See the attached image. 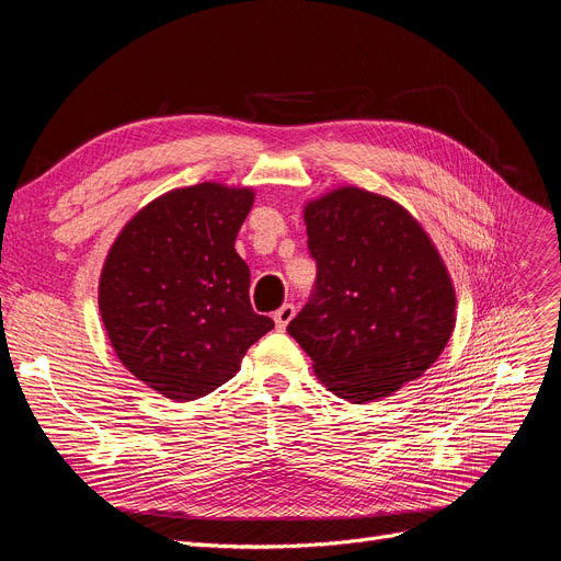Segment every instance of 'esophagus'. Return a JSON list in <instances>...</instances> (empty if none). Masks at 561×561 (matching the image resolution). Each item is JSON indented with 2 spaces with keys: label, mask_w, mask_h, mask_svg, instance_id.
<instances>
[{
  "label": "esophagus",
  "mask_w": 561,
  "mask_h": 561,
  "mask_svg": "<svg viewBox=\"0 0 561 561\" xmlns=\"http://www.w3.org/2000/svg\"><path fill=\"white\" fill-rule=\"evenodd\" d=\"M293 316H296V307H293V305H284L275 311V325H277L279 332L286 330V325L293 320Z\"/></svg>",
  "instance_id": "esophagus-1"
}]
</instances>
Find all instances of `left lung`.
Masks as SVG:
<instances>
[{
  "label": "left lung",
  "instance_id": "left-lung-1",
  "mask_svg": "<svg viewBox=\"0 0 561 561\" xmlns=\"http://www.w3.org/2000/svg\"><path fill=\"white\" fill-rule=\"evenodd\" d=\"M305 222L316 282L286 332L339 398H387L421 377L453 334L446 265L400 204L355 186L309 202Z\"/></svg>",
  "mask_w": 561,
  "mask_h": 561
}]
</instances>
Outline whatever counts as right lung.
Segmentation results:
<instances>
[{
	"label": "right lung",
	"instance_id": "add662e5",
	"mask_svg": "<svg viewBox=\"0 0 561 561\" xmlns=\"http://www.w3.org/2000/svg\"><path fill=\"white\" fill-rule=\"evenodd\" d=\"M250 188L204 182L138 211L113 243L100 313L115 355L147 387L186 402L216 391L248 347L275 328L250 305V268L236 254Z\"/></svg>",
	"mask_w": 561,
	"mask_h": 561
}]
</instances>
